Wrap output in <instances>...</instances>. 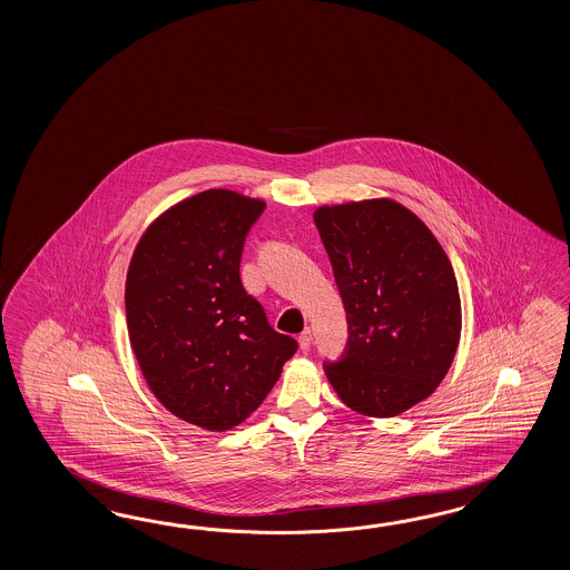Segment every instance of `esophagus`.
<instances>
[{
  "instance_id": "1",
  "label": "esophagus",
  "mask_w": 570,
  "mask_h": 570,
  "mask_svg": "<svg viewBox=\"0 0 570 570\" xmlns=\"http://www.w3.org/2000/svg\"><path fill=\"white\" fill-rule=\"evenodd\" d=\"M312 342H314V332H312L309 327H305L302 334H299V346H302V348H309Z\"/></svg>"
}]
</instances>
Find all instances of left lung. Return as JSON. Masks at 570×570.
<instances>
[{"label":"left lung","instance_id":"8db88e82","mask_svg":"<svg viewBox=\"0 0 570 570\" xmlns=\"http://www.w3.org/2000/svg\"><path fill=\"white\" fill-rule=\"evenodd\" d=\"M314 222L348 320L327 381L342 403L393 417L428 400L461 340V295L449 256L407 207L387 197L322 206Z\"/></svg>","mask_w":570,"mask_h":570}]
</instances>
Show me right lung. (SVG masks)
Returning a JSON list of instances; mask_svg holds the SVG:
<instances>
[{"label": "right lung", "mask_w": 570, "mask_h": 570, "mask_svg": "<svg viewBox=\"0 0 570 570\" xmlns=\"http://www.w3.org/2000/svg\"><path fill=\"white\" fill-rule=\"evenodd\" d=\"M263 199L207 189L163 212L134 248L126 322L146 385L173 415L226 432L275 387L297 342L240 281Z\"/></svg>", "instance_id": "1"}]
</instances>
